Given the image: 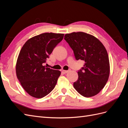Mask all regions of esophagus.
<instances>
[{"label": "esophagus", "mask_w": 128, "mask_h": 128, "mask_svg": "<svg viewBox=\"0 0 128 128\" xmlns=\"http://www.w3.org/2000/svg\"><path fill=\"white\" fill-rule=\"evenodd\" d=\"M68 70H62V72L64 74H66L68 72Z\"/></svg>", "instance_id": "esophagus-1"}]
</instances>
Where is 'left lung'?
<instances>
[{
  "instance_id": "1",
  "label": "left lung",
  "mask_w": 128,
  "mask_h": 128,
  "mask_svg": "<svg viewBox=\"0 0 128 128\" xmlns=\"http://www.w3.org/2000/svg\"><path fill=\"white\" fill-rule=\"evenodd\" d=\"M64 39L72 48L77 60L85 61L78 72V80L74 87L85 97L97 94L105 86L109 78L110 65L107 50L94 36L83 32L65 34Z\"/></svg>"
}]
</instances>
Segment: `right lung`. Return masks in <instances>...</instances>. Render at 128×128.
I'll list each match as a JSON object with an SVG mask.
<instances>
[{"mask_svg": "<svg viewBox=\"0 0 128 128\" xmlns=\"http://www.w3.org/2000/svg\"><path fill=\"white\" fill-rule=\"evenodd\" d=\"M64 36L43 33L30 38L22 46L16 61V74L22 88L32 97H44L54 88L61 72L43 64Z\"/></svg>", "mask_w": 128, "mask_h": 128, "instance_id": "1", "label": "right lung"}]
</instances>
